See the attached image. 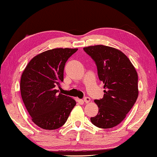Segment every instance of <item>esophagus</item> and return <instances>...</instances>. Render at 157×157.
<instances>
[{
    "instance_id": "1",
    "label": "esophagus",
    "mask_w": 157,
    "mask_h": 157,
    "mask_svg": "<svg viewBox=\"0 0 157 157\" xmlns=\"http://www.w3.org/2000/svg\"><path fill=\"white\" fill-rule=\"evenodd\" d=\"M83 101H84V102H86V103H89V101H90V100H91V99H90V97H84V98H83Z\"/></svg>"
}]
</instances>
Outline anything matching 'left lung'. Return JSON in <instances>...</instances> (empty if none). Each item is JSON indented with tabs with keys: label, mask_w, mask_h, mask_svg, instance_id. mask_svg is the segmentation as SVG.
Wrapping results in <instances>:
<instances>
[{
	"label": "left lung",
	"mask_w": 157,
	"mask_h": 157,
	"mask_svg": "<svg viewBox=\"0 0 157 157\" xmlns=\"http://www.w3.org/2000/svg\"><path fill=\"white\" fill-rule=\"evenodd\" d=\"M94 61L99 79L105 83L102 99H95L99 113L91 117L97 127L113 128L125 119L138 98V74L123 52L105 45L83 48Z\"/></svg>",
	"instance_id": "obj_1"
}]
</instances>
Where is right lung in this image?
<instances>
[{"instance_id":"obj_1","label":"right lung","mask_w":157,"mask_h":157,"mask_svg":"<svg viewBox=\"0 0 157 157\" xmlns=\"http://www.w3.org/2000/svg\"><path fill=\"white\" fill-rule=\"evenodd\" d=\"M78 49L56 48L37 55L21 75L22 99L32 121L45 130L58 129L66 123L76 101L58 93L65 65Z\"/></svg>"}]
</instances>
